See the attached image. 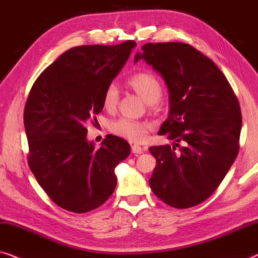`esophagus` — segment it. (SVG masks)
Instances as JSON below:
<instances>
[{"mask_svg": "<svg viewBox=\"0 0 258 258\" xmlns=\"http://www.w3.org/2000/svg\"><path fill=\"white\" fill-rule=\"evenodd\" d=\"M131 150H132V153H133V154H141V153H143V152H144L143 147L138 146V145H133Z\"/></svg>", "mask_w": 258, "mask_h": 258, "instance_id": "1", "label": "esophagus"}]
</instances>
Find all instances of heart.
Here are the masks:
<instances>
[{"label":"heart","mask_w":258,"mask_h":258,"mask_svg":"<svg viewBox=\"0 0 258 258\" xmlns=\"http://www.w3.org/2000/svg\"><path fill=\"white\" fill-rule=\"evenodd\" d=\"M128 85L136 91L147 104L157 105L161 98L162 88L161 83L157 76L152 72L140 71L133 75L128 79ZM119 103V89L113 84L107 85L103 93V106L108 111L117 108ZM110 130L115 136L124 138L131 143H143L146 139L148 132L151 131V125L145 121L131 120L127 118H119L112 121Z\"/></svg>","instance_id":"b5f03b06"}]
</instances>
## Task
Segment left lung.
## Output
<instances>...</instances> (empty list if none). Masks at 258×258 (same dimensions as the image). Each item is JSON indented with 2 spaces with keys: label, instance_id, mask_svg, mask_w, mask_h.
<instances>
[{
  "label": "left lung",
  "instance_id": "8db88e82",
  "mask_svg": "<svg viewBox=\"0 0 258 258\" xmlns=\"http://www.w3.org/2000/svg\"><path fill=\"white\" fill-rule=\"evenodd\" d=\"M134 61L145 59L169 91V115L159 136L173 147L148 148L157 159L150 179L166 205H200L220 186L238 154L242 113L238 99L213 60L186 43H147Z\"/></svg>",
  "mask_w": 258,
  "mask_h": 258
}]
</instances>
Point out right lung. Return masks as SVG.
Masks as SVG:
<instances>
[{"instance_id": "obj_1", "label": "right lung", "mask_w": 258, "mask_h": 258, "mask_svg": "<svg viewBox=\"0 0 258 258\" xmlns=\"http://www.w3.org/2000/svg\"><path fill=\"white\" fill-rule=\"evenodd\" d=\"M134 41L71 48L49 65L24 107L28 164L48 197L69 212L100 207L117 186L114 168L130 155L128 143L106 136L99 150L86 125L103 110V93L121 70Z\"/></svg>"}]
</instances>
